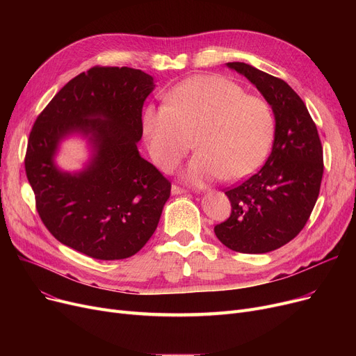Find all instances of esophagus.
<instances>
[{
    "label": "esophagus",
    "instance_id": "esophagus-1",
    "mask_svg": "<svg viewBox=\"0 0 356 356\" xmlns=\"http://www.w3.org/2000/svg\"><path fill=\"white\" fill-rule=\"evenodd\" d=\"M186 192H188V191L180 188V186H177V184H173V186H172V193H173V195H183V193H186Z\"/></svg>",
    "mask_w": 356,
    "mask_h": 356
}]
</instances>
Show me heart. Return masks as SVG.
Returning <instances> with one entry per match:
<instances>
[{
	"label": "heart",
	"instance_id": "1",
	"mask_svg": "<svg viewBox=\"0 0 356 356\" xmlns=\"http://www.w3.org/2000/svg\"><path fill=\"white\" fill-rule=\"evenodd\" d=\"M164 101L147 105L141 115L149 156L163 172H172L189 153L191 137L199 152L186 179L197 186L245 179L264 161L274 137L264 99L225 78L197 74L173 86Z\"/></svg>",
	"mask_w": 356,
	"mask_h": 356
}]
</instances>
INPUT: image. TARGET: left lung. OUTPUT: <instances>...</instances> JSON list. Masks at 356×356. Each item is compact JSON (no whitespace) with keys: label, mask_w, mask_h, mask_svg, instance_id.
Listing matches in <instances>:
<instances>
[{"label":"left lung","mask_w":356,"mask_h":356,"mask_svg":"<svg viewBox=\"0 0 356 356\" xmlns=\"http://www.w3.org/2000/svg\"><path fill=\"white\" fill-rule=\"evenodd\" d=\"M227 65L271 105L275 134L261 170L225 192L231 216L213 231L232 251L264 254L286 245L305 228L321 192L323 148L305 102L283 79L247 63Z\"/></svg>","instance_id":"obj_1"}]
</instances>
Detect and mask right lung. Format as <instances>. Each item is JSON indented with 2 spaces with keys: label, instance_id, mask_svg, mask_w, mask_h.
I'll list each match as a JSON object with an SVG mask.
<instances>
[{
  "label": "right lung",
  "instance_id": "add662e5",
  "mask_svg": "<svg viewBox=\"0 0 356 356\" xmlns=\"http://www.w3.org/2000/svg\"><path fill=\"white\" fill-rule=\"evenodd\" d=\"M133 67L95 66L69 81L37 117L24 159L35 209L62 244L95 259L137 254L154 234L172 183L137 148L141 112L154 89ZM78 132L96 148L81 174L60 172L52 156Z\"/></svg>",
  "mask_w": 356,
  "mask_h": 356
}]
</instances>
